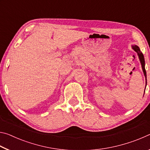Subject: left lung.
I'll return each mask as SVG.
<instances>
[{
	"instance_id": "obj_1",
	"label": "left lung",
	"mask_w": 150,
	"mask_h": 150,
	"mask_svg": "<svg viewBox=\"0 0 150 150\" xmlns=\"http://www.w3.org/2000/svg\"><path fill=\"white\" fill-rule=\"evenodd\" d=\"M132 49L134 51H135V52L137 53V54H138L139 61H140V63H141V65H142V70H143V72L144 73V76H145V78H146V84H147L146 71V69H145V60H144V55L141 52L140 49H139V47L138 46H137V45H132ZM145 89H146V88H145Z\"/></svg>"
}]
</instances>
